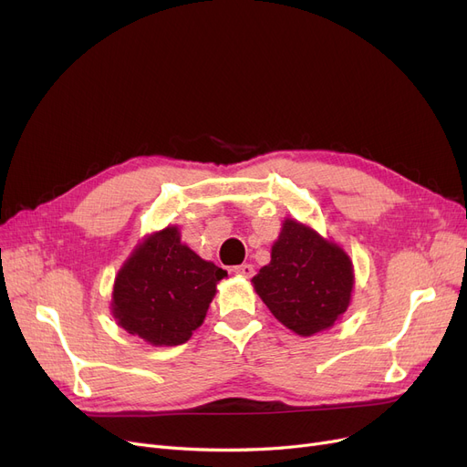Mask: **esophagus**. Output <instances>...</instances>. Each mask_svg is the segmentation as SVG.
I'll return each instance as SVG.
<instances>
[{
  "label": "esophagus",
  "mask_w": 467,
  "mask_h": 467,
  "mask_svg": "<svg viewBox=\"0 0 467 467\" xmlns=\"http://www.w3.org/2000/svg\"><path fill=\"white\" fill-rule=\"evenodd\" d=\"M233 273H234V275H238V276L252 278V276H254V267L250 265V263H242V265L233 267Z\"/></svg>",
  "instance_id": "1"
}]
</instances>
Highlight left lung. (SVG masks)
Here are the masks:
<instances>
[{
	"mask_svg": "<svg viewBox=\"0 0 467 467\" xmlns=\"http://www.w3.org/2000/svg\"><path fill=\"white\" fill-rule=\"evenodd\" d=\"M278 322L301 337L330 330L351 306L355 269L334 240L294 217L282 221L271 261L252 278Z\"/></svg>",
	"mask_w": 467,
	"mask_h": 467,
	"instance_id": "8db88e82",
	"label": "left lung"
}]
</instances>
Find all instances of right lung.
I'll return each instance as SVG.
<instances>
[{
  "label": "right lung",
  "instance_id": "right-lung-1",
  "mask_svg": "<svg viewBox=\"0 0 467 467\" xmlns=\"http://www.w3.org/2000/svg\"><path fill=\"white\" fill-rule=\"evenodd\" d=\"M227 271L191 250L177 225L145 234L119 267L110 313L154 348H175L202 327Z\"/></svg>",
  "mask_w": 467,
  "mask_h": 467
}]
</instances>
